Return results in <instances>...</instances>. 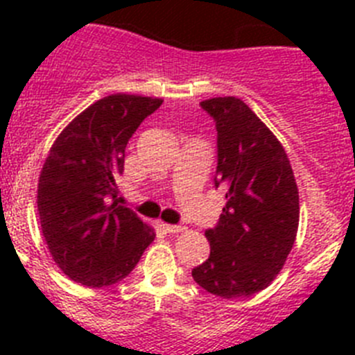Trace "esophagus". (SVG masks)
Segmentation results:
<instances>
[{"label": "esophagus", "instance_id": "esophagus-1", "mask_svg": "<svg viewBox=\"0 0 355 355\" xmlns=\"http://www.w3.org/2000/svg\"><path fill=\"white\" fill-rule=\"evenodd\" d=\"M162 227L165 229V231H167V233H183L184 229V225H175V224H162Z\"/></svg>", "mask_w": 355, "mask_h": 355}]
</instances>
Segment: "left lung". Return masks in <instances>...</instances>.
Instances as JSON below:
<instances>
[{"label":"left lung","instance_id":"obj_1","mask_svg":"<svg viewBox=\"0 0 355 355\" xmlns=\"http://www.w3.org/2000/svg\"><path fill=\"white\" fill-rule=\"evenodd\" d=\"M216 128L215 187L225 206L206 231L209 258L192 270L222 299L265 290L281 272L299 229V190L281 142L238 97L200 103Z\"/></svg>","mask_w":355,"mask_h":355}]
</instances>
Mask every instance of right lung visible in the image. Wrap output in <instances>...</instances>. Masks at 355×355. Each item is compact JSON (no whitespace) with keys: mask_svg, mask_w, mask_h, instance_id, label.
I'll return each mask as SVG.
<instances>
[{"mask_svg":"<svg viewBox=\"0 0 355 355\" xmlns=\"http://www.w3.org/2000/svg\"><path fill=\"white\" fill-rule=\"evenodd\" d=\"M162 99L114 94L81 112L58 135L39 178L40 227L55 263L90 288L133 270L155 231L117 200L128 140Z\"/></svg>","mask_w":355,"mask_h":355,"instance_id":"right-lung-1","label":"right lung"}]
</instances>
